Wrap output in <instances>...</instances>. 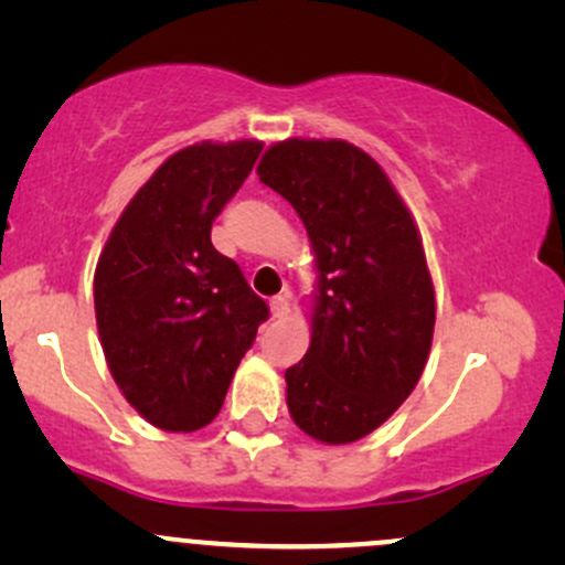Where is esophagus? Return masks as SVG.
I'll list each match as a JSON object with an SVG mask.
<instances>
[{
  "instance_id": "esophagus-1",
  "label": "esophagus",
  "mask_w": 565,
  "mask_h": 565,
  "mask_svg": "<svg viewBox=\"0 0 565 565\" xmlns=\"http://www.w3.org/2000/svg\"><path fill=\"white\" fill-rule=\"evenodd\" d=\"M270 313H274V319H284L289 313V291H281L270 300Z\"/></svg>"
}]
</instances>
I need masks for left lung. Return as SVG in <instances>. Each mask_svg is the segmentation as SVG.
Masks as SVG:
<instances>
[{"instance_id":"8db88e82","label":"left lung","mask_w":565,"mask_h":565,"mask_svg":"<svg viewBox=\"0 0 565 565\" xmlns=\"http://www.w3.org/2000/svg\"><path fill=\"white\" fill-rule=\"evenodd\" d=\"M257 174L295 206L319 270L310 348L284 374L289 414L321 444H353L423 377L436 327L423 238L382 167L345 140L276 142Z\"/></svg>"}]
</instances>
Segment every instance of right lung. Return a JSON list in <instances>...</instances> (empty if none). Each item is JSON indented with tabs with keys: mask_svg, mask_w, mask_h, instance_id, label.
Returning <instances> with one entry per match:
<instances>
[{
	"mask_svg": "<svg viewBox=\"0 0 565 565\" xmlns=\"http://www.w3.org/2000/svg\"><path fill=\"white\" fill-rule=\"evenodd\" d=\"M263 142H196L172 153L116 220L95 268V319L116 385L151 425L191 433L223 406L268 319L212 223Z\"/></svg>",
	"mask_w": 565,
	"mask_h": 565,
	"instance_id": "obj_1",
	"label": "right lung"
}]
</instances>
